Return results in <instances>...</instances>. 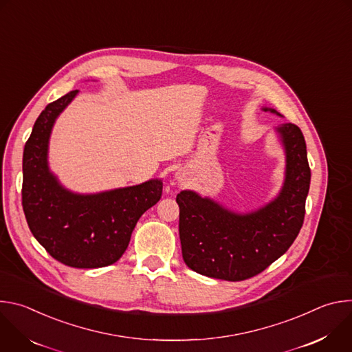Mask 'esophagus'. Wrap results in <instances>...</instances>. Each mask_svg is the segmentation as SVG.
Masks as SVG:
<instances>
[{"label":"esophagus","mask_w":352,"mask_h":352,"mask_svg":"<svg viewBox=\"0 0 352 352\" xmlns=\"http://www.w3.org/2000/svg\"><path fill=\"white\" fill-rule=\"evenodd\" d=\"M184 177H185V173H184L182 170H179V171H177V173H175V178H177L178 181H182V179H184Z\"/></svg>","instance_id":"34e87169"}]
</instances>
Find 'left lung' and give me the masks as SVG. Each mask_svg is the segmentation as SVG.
<instances>
[{"mask_svg": "<svg viewBox=\"0 0 352 352\" xmlns=\"http://www.w3.org/2000/svg\"><path fill=\"white\" fill-rule=\"evenodd\" d=\"M278 117L274 109L262 107ZM284 148V182L274 199L250 212L231 210L195 190L177 195L182 258L193 272L227 281L254 277L283 256L304 223L311 170L294 124L274 128Z\"/></svg>", "mask_w": 352, "mask_h": 352, "instance_id": "left-lung-1", "label": "left lung"}]
</instances>
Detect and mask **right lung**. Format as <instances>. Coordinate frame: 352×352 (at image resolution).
<instances>
[{"mask_svg": "<svg viewBox=\"0 0 352 352\" xmlns=\"http://www.w3.org/2000/svg\"><path fill=\"white\" fill-rule=\"evenodd\" d=\"M78 90L50 103L36 120L23 150L22 206L37 242L58 262L78 269L116 263L126 250L140 216L155 206L163 181L97 193L65 188L48 166V144L60 114Z\"/></svg>", "mask_w": 352, "mask_h": 352, "instance_id": "right-lung-1", "label": "right lung"}]
</instances>
